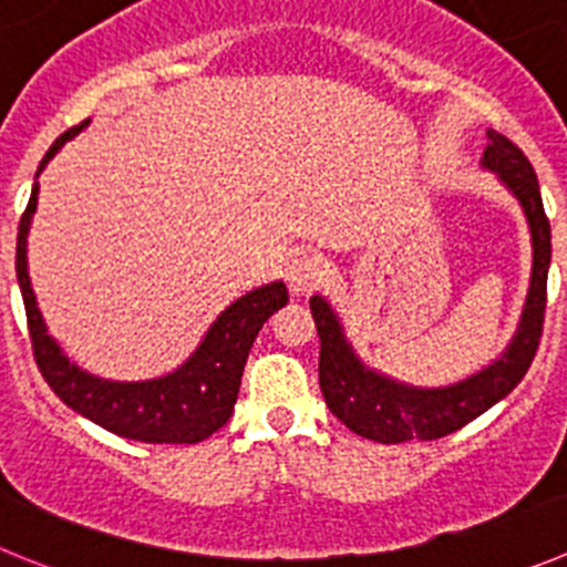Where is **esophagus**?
I'll use <instances>...</instances> for the list:
<instances>
[{
    "instance_id": "esophagus-1",
    "label": "esophagus",
    "mask_w": 567,
    "mask_h": 567,
    "mask_svg": "<svg viewBox=\"0 0 567 567\" xmlns=\"http://www.w3.org/2000/svg\"><path fill=\"white\" fill-rule=\"evenodd\" d=\"M330 274V262L321 254H299L288 262V285L293 293H308V290L319 288Z\"/></svg>"
}]
</instances>
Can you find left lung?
<instances>
[{
	"instance_id": "obj_1",
	"label": "left lung",
	"mask_w": 567,
	"mask_h": 567,
	"mask_svg": "<svg viewBox=\"0 0 567 567\" xmlns=\"http://www.w3.org/2000/svg\"><path fill=\"white\" fill-rule=\"evenodd\" d=\"M488 146L483 152V166L492 169L523 206L532 228L534 271L528 299L517 336L508 350L486 370L474 372L457 384L423 390V386L401 384L381 372L361 364L350 341L344 339L339 319L321 296L310 299L316 330H319V386L330 412L347 430L367 441L404 443V441H437L452 435L468 421L506 398L532 367L543 339L545 302H548V265H550V223L545 217L543 195L534 175V166L517 144L506 135L488 130Z\"/></svg>"
}]
</instances>
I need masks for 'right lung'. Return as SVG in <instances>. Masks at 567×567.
Returning <instances> with one entry per match:
<instances>
[{
    "mask_svg": "<svg viewBox=\"0 0 567 567\" xmlns=\"http://www.w3.org/2000/svg\"><path fill=\"white\" fill-rule=\"evenodd\" d=\"M84 126L86 121L55 137V144L39 163V172ZM35 200H39V183H33L30 203L24 208L22 220H19L17 277L19 288H22L24 313H28L33 359L50 390L70 410L90 417L115 435L130 437V441L200 443L220 426H226L234 404H237L243 367L251 353L254 339L268 321V316L288 305V288L282 282L262 285V288L251 290L234 305H228L208 328L206 339L192 353V359L169 375L152 381L99 379V375H90L81 367H75L68 355L61 353V347L48 336L42 313L35 308V293L28 277V231Z\"/></svg>",
    "mask_w": 567,
    "mask_h": 567,
    "instance_id": "obj_1",
    "label": "right lung"
}]
</instances>
